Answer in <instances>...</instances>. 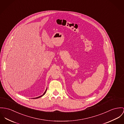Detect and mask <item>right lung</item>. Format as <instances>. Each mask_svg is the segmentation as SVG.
Masks as SVG:
<instances>
[{"instance_id":"add662e5","label":"right lung","mask_w":124,"mask_h":124,"mask_svg":"<svg viewBox=\"0 0 124 124\" xmlns=\"http://www.w3.org/2000/svg\"><path fill=\"white\" fill-rule=\"evenodd\" d=\"M46 90H47V89H46V90H45V92H44V93L42 95H41V96H39V97H36V98H33V99H38V98H40V97H42V96H43L45 94V93H46Z\"/></svg>"}]
</instances>
